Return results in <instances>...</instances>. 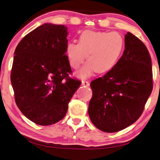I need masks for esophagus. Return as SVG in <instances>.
Here are the masks:
<instances>
[{
    "label": "esophagus",
    "mask_w": 160,
    "mask_h": 160,
    "mask_svg": "<svg viewBox=\"0 0 160 160\" xmlns=\"http://www.w3.org/2000/svg\"><path fill=\"white\" fill-rule=\"evenodd\" d=\"M82 84L84 87H89L90 86L89 82H88V81H84V80L82 82Z\"/></svg>",
    "instance_id": "1"
}]
</instances>
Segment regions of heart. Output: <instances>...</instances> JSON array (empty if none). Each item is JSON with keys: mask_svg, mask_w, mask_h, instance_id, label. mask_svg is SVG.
<instances>
[{"mask_svg": "<svg viewBox=\"0 0 160 160\" xmlns=\"http://www.w3.org/2000/svg\"><path fill=\"white\" fill-rule=\"evenodd\" d=\"M125 47V40L116 32H95L84 31L79 36V43H68L66 54L72 68L78 70L81 78H86L96 71L97 73H105L111 70L117 64Z\"/></svg>", "mask_w": 160, "mask_h": 160, "instance_id": "heart-1", "label": "heart"}]
</instances>
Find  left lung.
<instances>
[{
  "label": "left lung",
  "instance_id": "1",
  "mask_svg": "<svg viewBox=\"0 0 160 160\" xmlns=\"http://www.w3.org/2000/svg\"><path fill=\"white\" fill-rule=\"evenodd\" d=\"M151 58L147 47L134 35L125 36V50L117 64L90 83V119L98 129L114 133L140 117L153 89Z\"/></svg>",
  "mask_w": 160,
  "mask_h": 160
}]
</instances>
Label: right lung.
<instances>
[{
	"label": "right lung",
	"instance_id": "add662e5",
	"mask_svg": "<svg viewBox=\"0 0 160 160\" xmlns=\"http://www.w3.org/2000/svg\"><path fill=\"white\" fill-rule=\"evenodd\" d=\"M68 35L64 25L44 23L25 35L15 50L10 78L15 103L37 125L62 120L82 83L69 76Z\"/></svg>",
	"mask_w": 160,
	"mask_h": 160
}]
</instances>
